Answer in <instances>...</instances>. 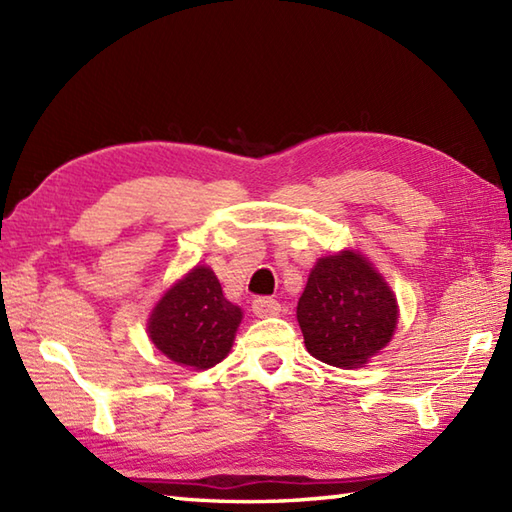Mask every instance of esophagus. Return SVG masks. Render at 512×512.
<instances>
[{"instance_id":"34e87169","label":"esophagus","mask_w":512,"mask_h":512,"mask_svg":"<svg viewBox=\"0 0 512 512\" xmlns=\"http://www.w3.org/2000/svg\"><path fill=\"white\" fill-rule=\"evenodd\" d=\"M279 310H281L279 301L273 297H255L253 299V312L257 314V317H275V314H279Z\"/></svg>"}]
</instances>
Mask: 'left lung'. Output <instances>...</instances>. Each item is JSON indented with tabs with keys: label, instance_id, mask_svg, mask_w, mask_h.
I'll use <instances>...</instances> for the list:
<instances>
[{
	"label": "left lung",
	"instance_id": "8db88e82",
	"mask_svg": "<svg viewBox=\"0 0 512 512\" xmlns=\"http://www.w3.org/2000/svg\"><path fill=\"white\" fill-rule=\"evenodd\" d=\"M297 319L308 352L334 367L365 365L396 330L394 292L363 255L345 250L312 268Z\"/></svg>",
	"mask_w": 512,
	"mask_h": 512
}]
</instances>
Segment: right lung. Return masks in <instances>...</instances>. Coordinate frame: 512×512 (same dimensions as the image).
Here are the masks:
<instances>
[{
    "instance_id": "obj_1",
    "label": "right lung",
    "mask_w": 512,
    "mask_h": 512,
    "mask_svg": "<svg viewBox=\"0 0 512 512\" xmlns=\"http://www.w3.org/2000/svg\"><path fill=\"white\" fill-rule=\"evenodd\" d=\"M242 310L226 301L211 268L180 279L151 312L149 336L173 363L209 369L228 354Z\"/></svg>"
}]
</instances>
